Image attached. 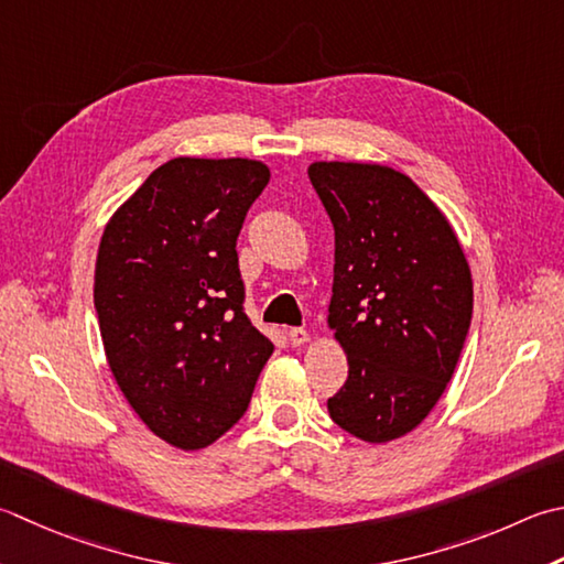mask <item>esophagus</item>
<instances>
[{
  "instance_id": "34e87169",
  "label": "esophagus",
  "mask_w": 564,
  "mask_h": 564,
  "mask_svg": "<svg viewBox=\"0 0 564 564\" xmlns=\"http://www.w3.org/2000/svg\"><path fill=\"white\" fill-rule=\"evenodd\" d=\"M289 339H291L293 347H303L305 341H311V333H307V329H303V327H293L289 333Z\"/></svg>"
}]
</instances>
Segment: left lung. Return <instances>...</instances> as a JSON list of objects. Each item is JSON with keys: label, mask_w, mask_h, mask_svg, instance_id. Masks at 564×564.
<instances>
[{"label": "left lung", "mask_w": 564, "mask_h": 564, "mask_svg": "<svg viewBox=\"0 0 564 564\" xmlns=\"http://www.w3.org/2000/svg\"><path fill=\"white\" fill-rule=\"evenodd\" d=\"M307 175L335 227L327 325L349 364L327 411L364 443H391L425 421L455 373L471 323L469 261L405 173L315 161Z\"/></svg>", "instance_id": "8db88e82"}]
</instances>
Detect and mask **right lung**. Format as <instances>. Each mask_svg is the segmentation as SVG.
Instances as JSON below:
<instances>
[{"mask_svg": "<svg viewBox=\"0 0 564 564\" xmlns=\"http://www.w3.org/2000/svg\"><path fill=\"white\" fill-rule=\"evenodd\" d=\"M271 178L253 159L159 165L105 225L95 311L105 357L153 435L203 449L245 415L273 345L241 311L237 237Z\"/></svg>", "mask_w": 564, "mask_h": 564, "instance_id": "1", "label": "right lung"}]
</instances>
